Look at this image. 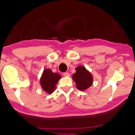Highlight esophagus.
Returning <instances> with one entry per match:
<instances>
[{"label": "esophagus", "mask_w": 135, "mask_h": 135, "mask_svg": "<svg viewBox=\"0 0 135 135\" xmlns=\"http://www.w3.org/2000/svg\"><path fill=\"white\" fill-rule=\"evenodd\" d=\"M63 75L65 76H69V74L68 72H65V73H63Z\"/></svg>", "instance_id": "34e87169"}]
</instances>
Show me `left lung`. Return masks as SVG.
<instances>
[{"label": "left lung", "mask_w": 135, "mask_h": 135, "mask_svg": "<svg viewBox=\"0 0 135 135\" xmlns=\"http://www.w3.org/2000/svg\"><path fill=\"white\" fill-rule=\"evenodd\" d=\"M76 72L72 75V79L76 83V88L80 91H85L89 88L93 83V75L84 66L76 68Z\"/></svg>", "instance_id": "8db88e82"}]
</instances>
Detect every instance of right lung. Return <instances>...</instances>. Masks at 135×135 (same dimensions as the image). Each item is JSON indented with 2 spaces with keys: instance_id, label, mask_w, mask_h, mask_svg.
<instances>
[{
  "instance_id": "right-lung-1",
  "label": "right lung",
  "mask_w": 135,
  "mask_h": 135,
  "mask_svg": "<svg viewBox=\"0 0 135 135\" xmlns=\"http://www.w3.org/2000/svg\"><path fill=\"white\" fill-rule=\"evenodd\" d=\"M61 75L58 73H53L50 69H45L40 78V85L42 89L47 93L51 94L56 89V85Z\"/></svg>"
}]
</instances>
